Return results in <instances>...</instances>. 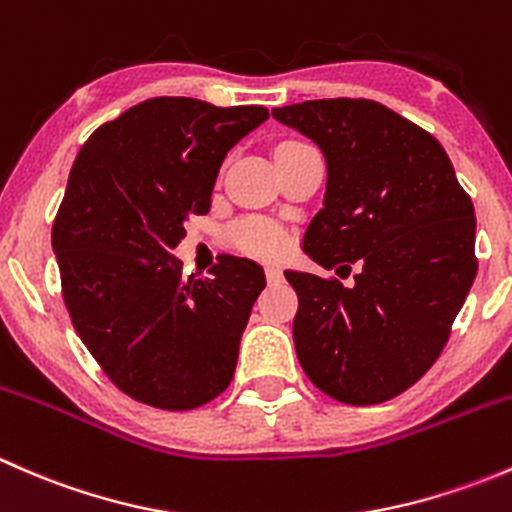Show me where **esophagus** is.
<instances>
[{
  "label": "esophagus",
  "instance_id": "1",
  "mask_svg": "<svg viewBox=\"0 0 512 512\" xmlns=\"http://www.w3.org/2000/svg\"><path fill=\"white\" fill-rule=\"evenodd\" d=\"M265 275H267V282H270V285H275V282H282V270L280 267H275V265H270V267H265Z\"/></svg>",
  "mask_w": 512,
  "mask_h": 512
}]
</instances>
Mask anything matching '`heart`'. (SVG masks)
<instances>
[{"label": "heart", "instance_id": "obj_1", "mask_svg": "<svg viewBox=\"0 0 512 512\" xmlns=\"http://www.w3.org/2000/svg\"><path fill=\"white\" fill-rule=\"evenodd\" d=\"M227 240L235 250L255 257H280L287 250V235L280 225L265 218H250L232 225Z\"/></svg>", "mask_w": 512, "mask_h": 512}]
</instances>
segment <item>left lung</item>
<instances>
[{
  "instance_id": "1",
  "label": "left lung",
  "mask_w": 512,
  "mask_h": 512,
  "mask_svg": "<svg viewBox=\"0 0 512 512\" xmlns=\"http://www.w3.org/2000/svg\"><path fill=\"white\" fill-rule=\"evenodd\" d=\"M272 116L322 148L324 208L304 252L354 285L285 272L299 297L292 334L317 389L371 406L414 386L451 334L476 280V213L441 143L369 98H322Z\"/></svg>"
}]
</instances>
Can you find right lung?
Returning <instances> with one entry per match:
<instances>
[{
	"instance_id": "1",
	"label": "right lung",
	"mask_w": 512,
	"mask_h": 512,
	"mask_svg": "<svg viewBox=\"0 0 512 512\" xmlns=\"http://www.w3.org/2000/svg\"><path fill=\"white\" fill-rule=\"evenodd\" d=\"M267 118L265 106L148 98L74 160L51 227L64 304L108 379L141 404L190 411L230 386L265 272L227 255L185 280L173 247L210 210L227 151Z\"/></svg>"
}]
</instances>
